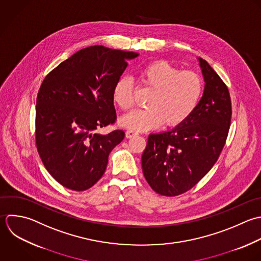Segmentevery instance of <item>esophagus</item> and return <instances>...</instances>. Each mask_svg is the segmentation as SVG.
I'll return each mask as SVG.
<instances>
[{
	"label": "esophagus",
	"mask_w": 261,
	"mask_h": 261,
	"mask_svg": "<svg viewBox=\"0 0 261 261\" xmlns=\"http://www.w3.org/2000/svg\"><path fill=\"white\" fill-rule=\"evenodd\" d=\"M136 135H138V133H136L134 131H131V130H127L126 131V137L127 138H132V137H134Z\"/></svg>",
	"instance_id": "esophagus-1"
}]
</instances>
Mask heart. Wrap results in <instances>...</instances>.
Here are the masks:
<instances>
[{"label":"heart","instance_id":"b5f03b06","mask_svg":"<svg viewBox=\"0 0 261 261\" xmlns=\"http://www.w3.org/2000/svg\"><path fill=\"white\" fill-rule=\"evenodd\" d=\"M142 83L152 91L147 109L134 110L120 119V124L131 131H147L163 124L176 127L194 112L202 94L203 83L199 75L181 71L167 61H156L144 67L140 73ZM134 82L129 76H121L113 88V99L122 110L133 106Z\"/></svg>","mask_w":261,"mask_h":261}]
</instances>
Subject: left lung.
<instances>
[{
  "instance_id": "left-lung-1",
  "label": "left lung",
  "mask_w": 261,
  "mask_h": 261,
  "mask_svg": "<svg viewBox=\"0 0 261 261\" xmlns=\"http://www.w3.org/2000/svg\"><path fill=\"white\" fill-rule=\"evenodd\" d=\"M198 61L205 84L194 112L172 130L150 134L142 153L143 175L161 195L177 196L195 186L218 161L228 136L229 89L205 60Z\"/></svg>"
}]
</instances>
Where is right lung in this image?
<instances>
[{
	"label": "right lung",
	"instance_id": "obj_1",
	"mask_svg": "<svg viewBox=\"0 0 261 261\" xmlns=\"http://www.w3.org/2000/svg\"><path fill=\"white\" fill-rule=\"evenodd\" d=\"M138 53L93 45L62 62L43 79L36 98L35 139L39 156L62 186L84 191L103 175L109 154L125 136L96 130L117 118L113 88Z\"/></svg>",
	"mask_w": 261,
	"mask_h": 261
}]
</instances>
